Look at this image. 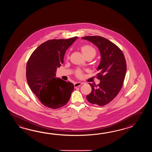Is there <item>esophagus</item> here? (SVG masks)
<instances>
[{
    "label": "esophagus",
    "instance_id": "34e87169",
    "mask_svg": "<svg viewBox=\"0 0 152 152\" xmlns=\"http://www.w3.org/2000/svg\"><path fill=\"white\" fill-rule=\"evenodd\" d=\"M83 84V83H80V82H78V83H75V84H74V85H75V87H79V86H80V85H81L82 84Z\"/></svg>",
    "mask_w": 152,
    "mask_h": 152
}]
</instances>
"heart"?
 Listing matches in <instances>:
<instances>
[{
	"label": "heart",
	"instance_id": "obj_1",
	"mask_svg": "<svg viewBox=\"0 0 152 152\" xmlns=\"http://www.w3.org/2000/svg\"><path fill=\"white\" fill-rule=\"evenodd\" d=\"M81 51L84 56L86 57L88 55H93L94 57L96 52L95 49L89 45H85L81 47ZM77 75L78 77H81L83 76V72L80 70H77Z\"/></svg>",
	"mask_w": 152,
	"mask_h": 152
}]
</instances>
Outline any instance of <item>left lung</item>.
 I'll list each match as a JSON object with an SVG mask.
<instances>
[{"instance_id":"8db88e82","label":"left lung","mask_w":152,"mask_h":152,"mask_svg":"<svg viewBox=\"0 0 152 152\" xmlns=\"http://www.w3.org/2000/svg\"><path fill=\"white\" fill-rule=\"evenodd\" d=\"M82 39L97 46L100 54V61L97 68L99 84H91L92 91L86 96L93 104L104 106L109 103L119 93L123 85L126 71V59L116 45L99 36H85Z\"/></svg>"}]
</instances>
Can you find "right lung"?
Wrapping results in <instances>:
<instances>
[{"instance_id":"right-lung-1","label":"right lung","mask_w":152,"mask_h":152,"mask_svg":"<svg viewBox=\"0 0 152 152\" xmlns=\"http://www.w3.org/2000/svg\"><path fill=\"white\" fill-rule=\"evenodd\" d=\"M77 39L48 40L36 49L26 65V76L32 92L46 107L58 109L68 103L74 85L56 77L66 51Z\"/></svg>"}]
</instances>
